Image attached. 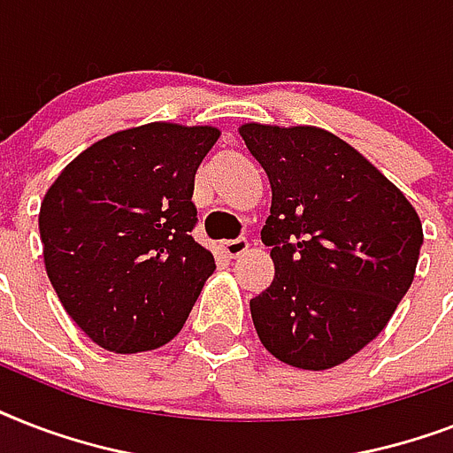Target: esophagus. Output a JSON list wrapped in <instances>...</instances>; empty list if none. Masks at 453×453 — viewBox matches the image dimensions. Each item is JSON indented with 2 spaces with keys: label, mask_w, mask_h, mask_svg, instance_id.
<instances>
[{
  "label": "esophagus",
  "mask_w": 453,
  "mask_h": 453,
  "mask_svg": "<svg viewBox=\"0 0 453 453\" xmlns=\"http://www.w3.org/2000/svg\"><path fill=\"white\" fill-rule=\"evenodd\" d=\"M220 249H223V254L230 256V258H237V256H242L249 249V240H247V237L226 240V242H220Z\"/></svg>",
  "instance_id": "1"
}]
</instances>
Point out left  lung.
Wrapping results in <instances>:
<instances>
[{
  "label": "left lung",
  "mask_w": 453,
  "mask_h": 453,
  "mask_svg": "<svg viewBox=\"0 0 453 453\" xmlns=\"http://www.w3.org/2000/svg\"><path fill=\"white\" fill-rule=\"evenodd\" d=\"M240 136L273 188L261 240L275 280L249 303L256 334L284 365L331 369L390 322L414 282L421 219L329 131L242 124Z\"/></svg>",
  "instance_id": "8db88e82"
}]
</instances>
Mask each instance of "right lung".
<instances>
[{"label": "right lung", "mask_w": 453, "mask_h": 453, "mask_svg": "<svg viewBox=\"0 0 453 453\" xmlns=\"http://www.w3.org/2000/svg\"><path fill=\"white\" fill-rule=\"evenodd\" d=\"M213 127L152 122L77 155L39 209L46 275L105 350L145 352L183 329L216 263L192 240L195 173Z\"/></svg>", "instance_id": "obj_1"}]
</instances>
